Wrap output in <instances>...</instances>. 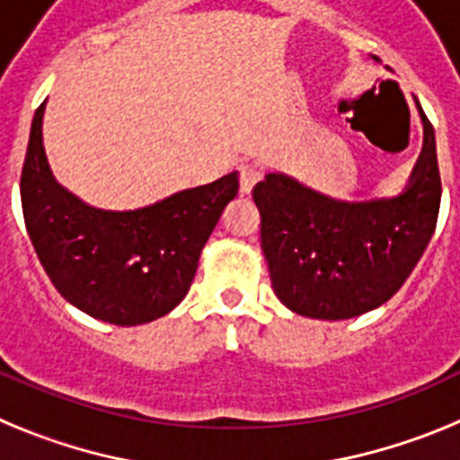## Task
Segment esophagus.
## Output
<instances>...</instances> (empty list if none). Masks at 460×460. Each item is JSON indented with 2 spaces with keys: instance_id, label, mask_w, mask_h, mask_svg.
Returning <instances> with one entry per match:
<instances>
[{
  "instance_id": "34e87169",
  "label": "esophagus",
  "mask_w": 460,
  "mask_h": 460,
  "mask_svg": "<svg viewBox=\"0 0 460 460\" xmlns=\"http://www.w3.org/2000/svg\"><path fill=\"white\" fill-rule=\"evenodd\" d=\"M260 180H262V170L255 168V165H242V172H239V189H242V193H251Z\"/></svg>"
}]
</instances>
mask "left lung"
Masks as SVG:
<instances>
[{
    "label": "left lung",
    "mask_w": 460,
    "mask_h": 460,
    "mask_svg": "<svg viewBox=\"0 0 460 460\" xmlns=\"http://www.w3.org/2000/svg\"><path fill=\"white\" fill-rule=\"evenodd\" d=\"M376 62H380L373 55ZM403 193L368 202L327 198L280 172L253 189L271 288L292 313L348 320L392 299L424 255L440 211L436 131Z\"/></svg>",
    "instance_id": "1"
}]
</instances>
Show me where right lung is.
<instances>
[{"instance_id": "right-lung-1", "label": "right lung", "mask_w": 460, "mask_h": 460, "mask_svg": "<svg viewBox=\"0 0 460 460\" xmlns=\"http://www.w3.org/2000/svg\"><path fill=\"white\" fill-rule=\"evenodd\" d=\"M36 110L20 177L24 226L57 292L96 320L133 327L172 311L200 251L239 190L237 172L133 211L84 205L57 184Z\"/></svg>"}]
</instances>
